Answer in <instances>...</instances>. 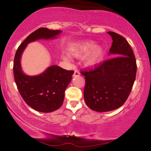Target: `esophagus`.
Returning a JSON list of instances; mask_svg holds the SVG:
<instances>
[{"instance_id": "34e87169", "label": "esophagus", "mask_w": 151, "mask_h": 151, "mask_svg": "<svg viewBox=\"0 0 151 151\" xmlns=\"http://www.w3.org/2000/svg\"><path fill=\"white\" fill-rule=\"evenodd\" d=\"M79 76H80V72L77 70L74 71V73L73 74V77H79Z\"/></svg>"}]
</instances>
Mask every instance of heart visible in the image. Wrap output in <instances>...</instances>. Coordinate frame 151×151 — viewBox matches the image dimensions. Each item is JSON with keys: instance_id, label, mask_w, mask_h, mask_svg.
Here are the masks:
<instances>
[{"instance_id": "obj_1", "label": "heart", "mask_w": 151, "mask_h": 151, "mask_svg": "<svg viewBox=\"0 0 151 151\" xmlns=\"http://www.w3.org/2000/svg\"><path fill=\"white\" fill-rule=\"evenodd\" d=\"M71 53L76 58H82L88 55L84 60V65L88 68H95L103 62L105 56V48L103 45H96L92 40H86L78 43L71 49ZM67 60H70L68 55L64 56Z\"/></svg>"}]
</instances>
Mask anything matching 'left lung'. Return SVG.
Instances as JSON below:
<instances>
[{"label":"left lung","mask_w":151,"mask_h":151,"mask_svg":"<svg viewBox=\"0 0 151 151\" xmlns=\"http://www.w3.org/2000/svg\"><path fill=\"white\" fill-rule=\"evenodd\" d=\"M111 36V58L95 70L83 72L86 80L84 101L92 110L106 112L121 106L129 97L136 79V62L133 50L120 35L108 32Z\"/></svg>","instance_id":"1"}]
</instances>
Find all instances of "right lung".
<instances>
[{
  "instance_id": "add662e5",
  "label": "right lung",
  "mask_w": 151,
  "mask_h": 151,
  "mask_svg": "<svg viewBox=\"0 0 151 151\" xmlns=\"http://www.w3.org/2000/svg\"><path fill=\"white\" fill-rule=\"evenodd\" d=\"M61 32L60 30L40 27L22 42L15 55L13 74L19 92L27 105L42 113L54 111L62 105L65 91L72 81L74 71L52 65L38 75H27L22 71L21 57L29 43L40 40L56 39Z\"/></svg>"
}]
</instances>
